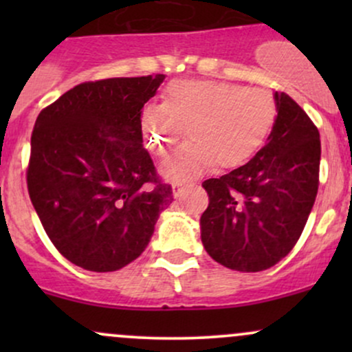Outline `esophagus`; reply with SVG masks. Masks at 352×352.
<instances>
[{
    "mask_svg": "<svg viewBox=\"0 0 352 352\" xmlns=\"http://www.w3.org/2000/svg\"><path fill=\"white\" fill-rule=\"evenodd\" d=\"M187 184H184V182H175V184H172V193L173 197H180L182 190H184V187Z\"/></svg>",
    "mask_w": 352,
    "mask_h": 352,
    "instance_id": "34e87169",
    "label": "esophagus"
}]
</instances>
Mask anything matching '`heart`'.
I'll list each match as a JSON object with an SVG mask.
<instances>
[{
	"mask_svg": "<svg viewBox=\"0 0 352 352\" xmlns=\"http://www.w3.org/2000/svg\"><path fill=\"white\" fill-rule=\"evenodd\" d=\"M276 117L272 92L221 80H173L160 106L140 114L144 142L153 155L165 157L187 137L190 142L160 165L170 182L199 177L217 164L236 168L261 148Z\"/></svg>",
	"mask_w": 352,
	"mask_h": 352,
	"instance_id": "heart-1",
	"label": "heart"
}]
</instances>
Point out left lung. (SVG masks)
<instances>
[{
    "mask_svg": "<svg viewBox=\"0 0 352 352\" xmlns=\"http://www.w3.org/2000/svg\"><path fill=\"white\" fill-rule=\"evenodd\" d=\"M268 142L248 164L201 184L210 204L201 243L236 272H263L293 250L316 200L321 140L316 125L285 92H274Z\"/></svg>",
    "mask_w": 352,
    "mask_h": 352,
    "instance_id": "obj_1",
    "label": "left lung"
}]
</instances>
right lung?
I'll use <instances>...</instances> for the list:
<instances>
[{
  "mask_svg": "<svg viewBox=\"0 0 352 352\" xmlns=\"http://www.w3.org/2000/svg\"><path fill=\"white\" fill-rule=\"evenodd\" d=\"M164 79L82 82L36 119L30 199L58 252L89 272H116L139 258L173 200L140 127L144 104Z\"/></svg>",
  "mask_w": 352,
  "mask_h": 352,
  "instance_id": "right-lung-1",
  "label": "right lung"
}]
</instances>
